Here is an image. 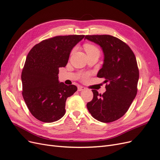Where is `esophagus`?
I'll return each instance as SVG.
<instances>
[{"mask_svg":"<svg viewBox=\"0 0 160 160\" xmlns=\"http://www.w3.org/2000/svg\"><path fill=\"white\" fill-rule=\"evenodd\" d=\"M85 89V88L83 86H79L78 87V91H83Z\"/></svg>","mask_w":160,"mask_h":160,"instance_id":"34e87169","label":"esophagus"}]
</instances>
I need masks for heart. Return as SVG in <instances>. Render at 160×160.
<instances>
[{
	"label": "heart",
	"instance_id": "obj_1",
	"mask_svg": "<svg viewBox=\"0 0 160 160\" xmlns=\"http://www.w3.org/2000/svg\"><path fill=\"white\" fill-rule=\"evenodd\" d=\"M84 49L87 53H89L95 51H99L98 47L93 44H90V43H87V44L84 45ZM89 76H90L89 72H85V73H83L81 75V78L83 80L86 81L88 79Z\"/></svg>",
	"mask_w": 160,
	"mask_h": 160
}]
</instances>
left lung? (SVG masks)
<instances>
[{
	"label": "left lung",
	"instance_id": "1",
	"mask_svg": "<svg viewBox=\"0 0 160 160\" xmlns=\"http://www.w3.org/2000/svg\"><path fill=\"white\" fill-rule=\"evenodd\" d=\"M85 38L102 48L104 62L97 76L105 78L106 83L103 94L92 90L93 98L87 108L99 122H115L127 112L137 95L139 69L136 58L126 43L117 37L97 35Z\"/></svg>",
	"mask_w": 160,
	"mask_h": 160
}]
</instances>
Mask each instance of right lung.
Segmentation results:
<instances>
[{
	"instance_id": "obj_1",
	"label": "right lung",
	"mask_w": 160,
	"mask_h": 160,
	"mask_svg": "<svg viewBox=\"0 0 160 160\" xmlns=\"http://www.w3.org/2000/svg\"><path fill=\"white\" fill-rule=\"evenodd\" d=\"M84 37H52L28 52L21 74L22 95L31 113L41 122L52 123L65 115L66 100L77 88L59 83V68L67 65L71 51Z\"/></svg>"
}]
</instances>
